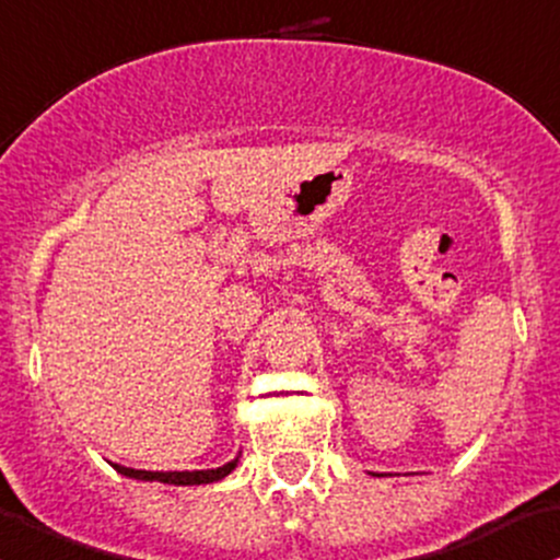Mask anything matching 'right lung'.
<instances>
[{
	"label": "right lung",
	"instance_id": "add662e5",
	"mask_svg": "<svg viewBox=\"0 0 560 560\" xmlns=\"http://www.w3.org/2000/svg\"><path fill=\"white\" fill-rule=\"evenodd\" d=\"M235 464H238V458H233V462L222 464V467L217 469H196V472H147V469L120 467V464H112V467H115L120 475H126V478L161 480V482H168V486H203V482H214L225 478V475H231Z\"/></svg>",
	"mask_w": 560,
	"mask_h": 560
}]
</instances>
